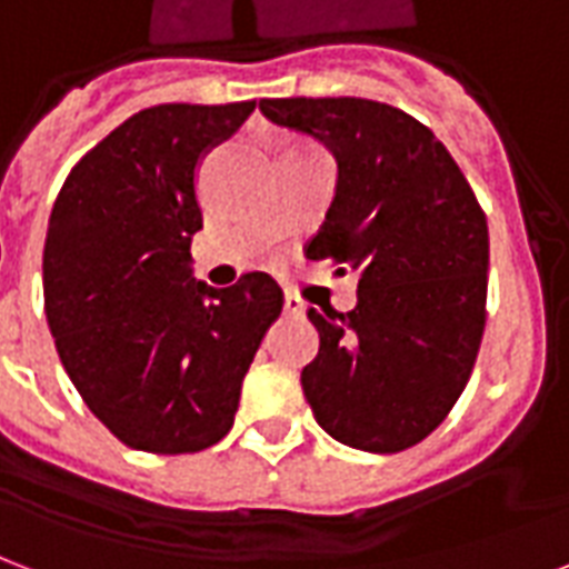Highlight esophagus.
<instances>
[{
  "label": "esophagus",
  "mask_w": 569,
  "mask_h": 569,
  "mask_svg": "<svg viewBox=\"0 0 569 569\" xmlns=\"http://www.w3.org/2000/svg\"><path fill=\"white\" fill-rule=\"evenodd\" d=\"M284 315H306V306H302V299L297 293H284Z\"/></svg>",
  "instance_id": "1"
}]
</instances>
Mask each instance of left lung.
Here are the masks:
<instances>
[{
    "label": "left lung",
    "instance_id": "1",
    "mask_svg": "<svg viewBox=\"0 0 569 569\" xmlns=\"http://www.w3.org/2000/svg\"><path fill=\"white\" fill-rule=\"evenodd\" d=\"M261 112L335 157V198L306 254L359 276L353 311H308L320 332L302 368L308 407L341 445L412 448L442 425L478 359L487 216L448 148L403 109L276 97Z\"/></svg>",
    "mask_w": 569,
    "mask_h": 569
}]
</instances>
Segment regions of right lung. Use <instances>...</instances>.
<instances>
[{"mask_svg": "<svg viewBox=\"0 0 569 569\" xmlns=\"http://www.w3.org/2000/svg\"><path fill=\"white\" fill-rule=\"evenodd\" d=\"M254 112L160 103L70 169L43 246V308L86 407L136 451L196 453L234 425L243 377L281 315V288L246 272L192 279L198 162Z\"/></svg>", "mask_w": 569, "mask_h": 569, "instance_id": "right-lung-1", "label": "right lung"}]
</instances>
